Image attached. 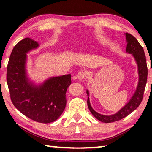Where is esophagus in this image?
Returning a JSON list of instances; mask_svg holds the SVG:
<instances>
[{
	"label": "esophagus",
	"instance_id": "34e87169",
	"mask_svg": "<svg viewBox=\"0 0 152 152\" xmlns=\"http://www.w3.org/2000/svg\"><path fill=\"white\" fill-rule=\"evenodd\" d=\"M77 78L80 80H84L85 78V77L86 76V72H80L78 74H77Z\"/></svg>",
	"mask_w": 152,
	"mask_h": 152
}]
</instances>
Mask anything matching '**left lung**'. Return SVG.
<instances>
[{"mask_svg": "<svg viewBox=\"0 0 152 152\" xmlns=\"http://www.w3.org/2000/svg\"><path fill=\"white\" fill-rule=\"evenodd\" d=\"M126 40H127V48H126V52L132 54L133 58L137 65L138 71V84L136 88L134 94L132 97L129 101L124 107L121 108L119 111L111 115H104L92 109L89 99V91L86 90V93L88 95L87 99V104H88L90 111L93 115V116L96 118L100 121L109 123L115 121H117L123 119L132 113L139 107V105L142 101L143 96L145 91L146 82L148 78V67L146 64V59L143 49L136 38L133 37L132 35L128 33H125Z\"/></svg>", "mask_w": 152, "mask_h": 152, "instance_id": "1", "label": "left lung"}]
</instances>
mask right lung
Segmentation results:
<instances>
[{"mask_svg":"<svg viewBox=\"0 0 152 152\" xmlns=\"http://www.w3.org/2000/svg\"><path fill=\"white\" fill-rule=\"evenodd\" d=\"M39 47V43L29 37L15 46L7 66V81L14 106L35 121L49 123L58 119L65 109L71 74L50 77L40 84L31 80L27 75V53Z\"/></svg>","mask_w":152,"mask_h":152,"instance_id":"1","label":"right lung"}]
</instances>
